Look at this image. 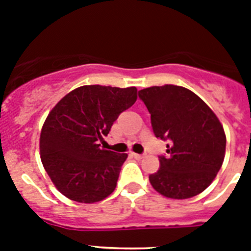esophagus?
<instances>
[{
    "instance_id": "esophagus-1",
    "label": "esophagus",
    "mask_w": 251,
    "mask_h": 251,
    "mask_svg": "<svg viewBox=\"0 0 251 251\" xmlns=\"http://www.w3.org/2000/svg\"><path fill=\"white\" fill-rule=\"evenodd\" d=\"M130 156L132 157H134V158L136 159H142L143 158V154H139V153H130Z\"/></svg>"
}]
</instances>
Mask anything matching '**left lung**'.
Listing matches in <instances>:
<instances>
[{
    "label": "left lung",
    "instance_id": "left-lung-1",
    "mask_svg": "<svg viewBox=\"0 0 251 251\" xmlns=\"http://www.w3.org/2000/svg\"><path fill=\"white\" fill-rule=\"evenodd\" d=\"M147 106L154 136L168 141L159 170L150 182L170 199H190L210 186L223 166L226 137L220 121L191 90L177 85L138 92Z\"/></svg>",
    "mask_w": 251,
    "mask_h": 251
}]
</instances>
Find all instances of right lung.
Segmentation results:
<instances>
[{
  "label": "right lung",
  "mask_w": 251,
  "mask_h": 251,
  "mask_svg": "<svg viewBox=\"0 0 251 251\" xmlns=\"http://www.w3.org/2000/svg\"><path fill=\"white\" fill-rule=\"evenodd\" d=\"M136 100L134 86L84 85L66 94L49 113L40 136V156L64 196L93 203L114 191L128 156L103 150L99 142Z\"/></svg>",
  "instance_id": "add662e5"
}]
</instances>
